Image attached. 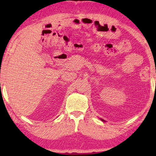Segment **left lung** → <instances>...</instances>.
Returning <instances> with one entry per match:
<instances>
[{
	"mask_svg": "<svg viewBox=\"0 0 156 156\" xmlns=\"http://www.w3.org/2000/svg\"><path fill=\"white\" fill-rule=\"evenodd\" d=\"M101 120L102 121H104V120H103V119H101Z\"/></svg>",
	"mask_w": 156,
	"mask_h": 156,
	"instance_id": "obj_1",
	"label": "left lung"
}]
</instances>
